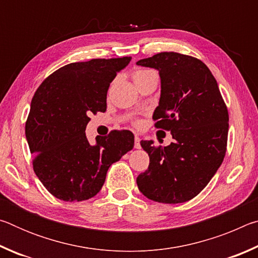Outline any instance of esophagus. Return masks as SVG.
I'll list each match as a JSON object with an SVG mask.
<instances>
[{
	"mask_svg": "<svg viewBox=\"0 0 258 258\" xmlns=\"http://www.w3.org/2000/svg\"><path fill=\"white\" fill-rule=\"evenodd\" d=\"M134 148H137V149H140V148H141V145H140V138L138 135H135L134 138Z\"/></svg>",
	"mask_w": 258,
	"mask_h": 258,
	"instance_id": "1",
	"label": "esophagus"
}]
</instances>
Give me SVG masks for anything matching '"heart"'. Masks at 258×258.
Instances as JSON below:
<instances>
[{"label": "heart", "instance_id": "1", "mask_svg": "<svg viewBox=\"0 0 258 258\" xmlns=\"http://www.w3.org/2000/svg\"><path fill=\"white\" fill-rule=\"evenodd\" d=\"M150 73H154V72L147 71V69H140V71H137V72L134 73V75H133L134 81L138 80V78H140V77H142V76H146V75H148V74H150Z\"/></svg>", "mask_w": 258, "mask_h": 258}]
</instances>
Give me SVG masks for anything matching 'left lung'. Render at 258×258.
<instances>
[{
    "label": "left lung",
    "instance_id": "1",
    "mask_svg": "<svg viewBox=\"0 0 258 258\" xmlns=\"http://www.w3.org/2000/svg\"><path fill=\"white\" fill-rule=\"evenodd\" d=\"M137 64L159 72L160 99L152 118L157 128L173 137L167 147H155L151 140L140 142L150 163L138 176V187L157 203H185L208 184L224 159L228 108L202 60L160 52Z\"/></svg>",
    "mask_w": 258,
    "mask_h": 258
}]
</instances>
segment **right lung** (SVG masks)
Segmentation results:
<instances>
[{
    "label": "right lung",
    "instance_id": "1",
    "mask_svg": "<svg viewBox=\"0 0 258 258\" xmlns=\"http://www.w3.org/2000/svg\"><path fill=\"white\" fill-rule=\"evenodd\" d=\"M131 56L92 59L59 68L35 92L26 121L33 168L42 184L63 202L94 197L108 168L133 149L130 131H111L91 145L85 128L91 113L104 112L107 92Z\"/></svg>",
    "mask_w": 258,
    "mask_h": 258
}]
</instances>
